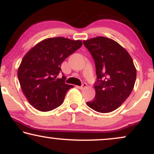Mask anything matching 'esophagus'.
<instances>
[{
  "instance_id": "obj_1",
  "label": "esophagus",
  "mask_w": 154,
  "mask_h": 154,
  "mask_svg": "<svg viewBox=\"0 0 154 154\" xmlns=\"http://www.w3.org/2000/svg\"><path fill=\"white\" fill-rule=\"evenodd\" d=\"M86 87H87V84H86L85 82H83L82 84V85L79 86L78 88H79V89H84V88H85Z\"/></svg>"
}]
</instances>
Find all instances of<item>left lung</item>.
Instances as JSON below:
<instances>
[{"label": "left lung", "mask_w": 154, "mask_h": 154, "mask_svg": "<svg viewBox=\"0 0 154 154\" xmlns=\"http://www.w3.org/2000/svg\"><path fill=\"white\" fill-rule=\"evenodd\" d=\"M83 44L94 59L97 76L95 96L87 105L100 113L114 111L135 85L136 69L131 56L119 43L105 37L84 40Z\"/></svg>", "instance_id": "8db88e82"}]
</instances>
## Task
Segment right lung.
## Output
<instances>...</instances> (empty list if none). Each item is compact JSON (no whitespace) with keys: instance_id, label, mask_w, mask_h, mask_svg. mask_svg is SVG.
I'll return each mask as SVG.
<instances>
[{"instance_id":"add662e5","label":"right lung","mask_w":154,"mask_h":154,"mask_svg":"<svg viewBox=\"0 0 154 154\" xmlns=\"http://www.w3.org/2000/svg\"><path fill=\"white\" fill-rule=\"evenodd\" d=\"M82 45L80 40L57 37L45 39L26 53L17 75L23 93L35 109L48 111L63 103L73 85L65 83V76L58 78L61 65Z\"/></svg>"}]
</instances>
